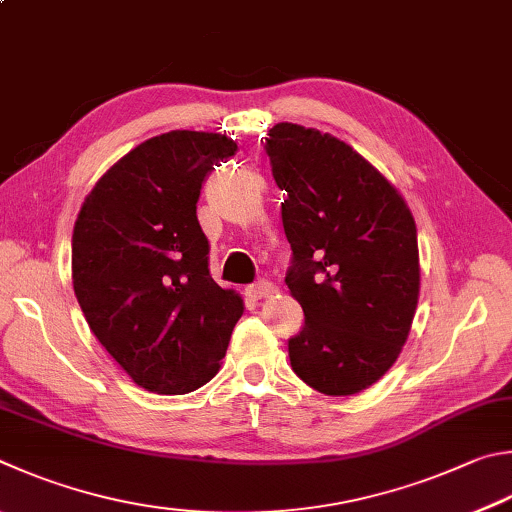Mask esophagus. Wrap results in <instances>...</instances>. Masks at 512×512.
I'll list each match as a JSON object with an SVG mask.
<instances>
[{"instance_id": "1", "label": "esophagus", "mask_w": 512, "mask_h": 512, "mask_svg": "<svg viewBox=\"0 0 512 512\" xmlns=\"http://www.w3.org/2000/svg\"><path fill=\"white\" fill-rule=\"evenodd\" d=\"M246 293H248V297H253V300H262V297H266L268 293H273V284L262 280V282H257V284H250L246 288Z\"/></svg>"}]
</instances>
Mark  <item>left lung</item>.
Here are the masks:
<instances>
[{
    "mask_svg": "<svg viewBox=\"0 0 512 512\" xmlns=\"http://www.w3.org/2000/svg\"><path fill=\"white\" fill-rule=\"evenodd\" d=\"M266 152L286 190V284L304 311L288 340L291 367L320 394H358L410 336L421 291L412 210L374 165L320 129L277 123Z\"/></svg>",
    "mask_w": 512,
    "mask_h": 512,
    "instance_id": "8db88e82",
    "label": "left lung"
}]
</instances>
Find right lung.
Instances as JSON below:
<instances>
[{"mask_svg":"<svg viewBox=\"0 0 512 512\" xmlns=\"http://www.w3.org/2000/svg\"><path fill=\"white\" fill-rule=\"evenodd\" d=\"M237 143L174 129L100 176L73 226V291L89 329L138 387L188 394L221 369L244 300L208 271L201 183Z\"/></svg>","mask_w":512,"mask_h":512,"instance_id":"1","label":"right lung"}]
</instances>
